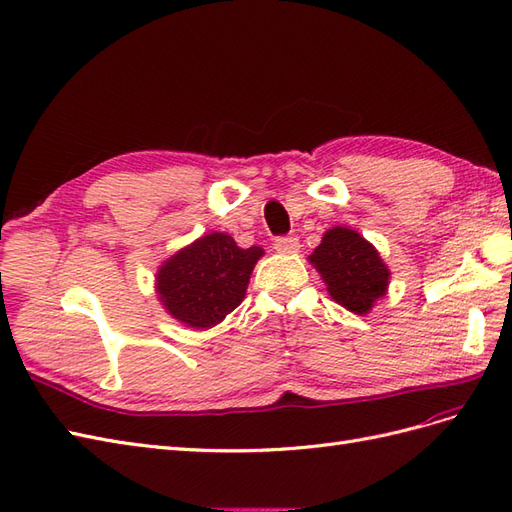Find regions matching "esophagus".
I'll list each match as a JSON object with an SVG mask.
<instances>
[{
  "label": "esophagus",
  "instance_id": "obj_1",
  "mask_svg": "<svg viewBox=\"0 0 512 512\" xmlns=\"http://www.w3.org/2000/svg\"><path fill=\"white\" fill-rule=\"evenodd\" d=\"M274 248H276V251H279V253H287V255L298 253L300 240H298L296 236H281V238L274 240Z\"/></svg>",
  "mask_w": 512,
  "mask_h": 512
}]
</instances>
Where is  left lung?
<instances>
[{"label":"left lung","instance_id":"8db88e82","mask_svg":"<svg viewBox=\"0 0 512 512\" xmlns=\"http://www.w3.org/2000/svg\"><path fill=\"white\" fill-rule=\"evenodd\" d=\"M328 294L347 311L364 315L386 296L390 270L375 246L347 227H332L309 257Z\"/></svg>","mask_w":512,"mask_h":512}]
</instances>
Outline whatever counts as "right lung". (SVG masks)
Returning a JSON list of instances; mask_svg holds the SVG:
<instances>
[{
    "mask_svg": "<svg viewBox=\"0 0 512 512\" xmlns=\"http://www.w3.org/2000/svg\"><path fill=\"white\" fill-rule=\"evenodd\" d=\"M261 255L264 248H240L227 233H208L160 266L158 298L182 324L197 330L212 328L244 300Z\"/></svg>",
    "mask_w": 512,
    "mask_h": 512,
    "instance_id": "right-lung-1",
    "label": "right lung"
}]
</instances>
